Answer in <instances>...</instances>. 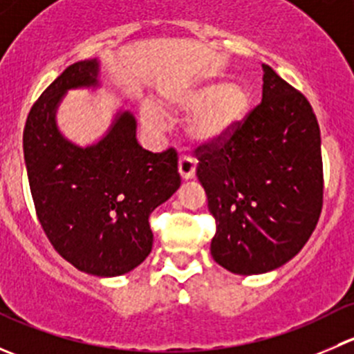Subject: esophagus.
<instances>
[{"instance_id":"34e87169","label":"esophagus","mask_w":354,"mask_h":354,"mask_svg":"<svg viewBox=\"0 0 354 354\" xmlns=\"http://www.w3.org/2000/svg\"><path fill=\"white\" fill-rule=\"evenodd\" d=\"M178 171L185 181L192 180V178H195V160L188 156H181L178 160Z\"/></svg>"}]
</instances>
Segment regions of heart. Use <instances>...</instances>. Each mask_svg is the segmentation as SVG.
Listing matches in <instances>:
<instances>
[{
  "label": "heart",
  "mask_w": 354,
  "mask_h": 354,
  "mask_svg": "<svg viewBox=\"0 0 354 354\" xmlns=\"http://www.w3.org/2000/svg\"><path fill=\"white\" fill-rule=\"evenodd\" d=\"M250 94L240 84H214L183 88L166 95L164 109L173 114H192L187 133L198 144L223 145L245 123L250 111ZM140 121L151 133L166 130L167 118L152 102L140 106Z\"/></svg>",
  "instance_id": "b5f03b06"
}]
</instances>
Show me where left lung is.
I'll use <instances>...</instances> for the list:
<instances>
[{
  "label": "left lung",
  "mask_w": 354,
  "mask_h": 354,
  "mask_svg": "<svg viewBox=\"0 0 354 354\" xmlns=\"http://www.w3.org/2000/svg\"><path fill=\"white\" fill-rule=\"evenodd\" d=\"M262 102L219 149L198 157L197 176L217 230L214 260L253 276L288 263L322 210V152L315 113L269 65Z\"/></svg>",
  "instance_id": "obj_1"
}]
</instances>
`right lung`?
Listing matches in <instances>:
<instances>
[{
  "instance_id": "add662e5",
  "label": "right lung",
  "mask_w": 354,
  "mask_h": 354,
  "mask_svg": "<svg viewBox=\"0 0 354 354\" xmlns=\"http://www.w3.org/2000/svg\"><path fill=\"white\" fill-rule=\"evenodd\" d=\"M102 87L97 58L73 63L28 113L24 157L39 223L59 255L78 270L116 277L152 250L149 216L180 188L174 151L152 154L137 140V120L116 109L102 137L78 145L58 127L68 91Z\"/></svg>"
}]
</instances>
